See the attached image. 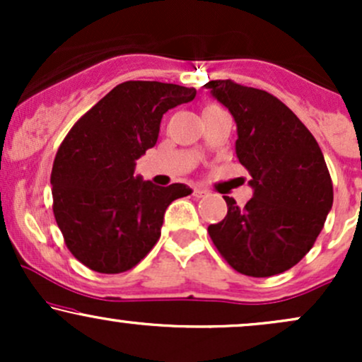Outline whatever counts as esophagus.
Segmentation results:
<instances>
[{
  "mask_svg": "<svg viewBox=\"0 0 362 362\" xmlns=\"http://www.w3.org/2000/svg\"><path fill=\"white\" fill-rule=\"evenodd\" d=\"M207 190L202 189V187H194V197H206Z\"/></svg>",
  "mask_w": 362,
  "mask_h": 362,
  "instance_id": "obj_1",
  "label": "esophagus"
}]
</instances>
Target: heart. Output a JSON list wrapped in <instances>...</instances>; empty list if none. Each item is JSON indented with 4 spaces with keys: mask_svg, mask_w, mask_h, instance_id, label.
Returning a JSON list of instances; mask_svg holds the SVG:
<instances>
[{
    "mask_svg": "<svg viewBox=\"0 0 362 362\" xmlns=\"http://www.w3.org/2000/svg\"><path fill=\"white\" fill-rule=\"evenodd\" d=\"M216 109H221V107L216 105V103H206L204 112H211V110H216ZM204 112H202V114H204Z\"/></svg>",
    "mask_w": 362,
    "mask_h": 362,
    "instance_id": "b5f03b06",
    "label": "heart"
}]
</instances>
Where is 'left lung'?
I'll list each match as a JSON object with an SVG mask.
<instances>
[{"label": "left lung", "instance_id": "1", "mask_svg": "<svg viewBox=\"0 0 362 362\" xmlns=\"http://www.w3.org/2000/svg\"><path fill=\"white\" fill-rule=\"evenodd\" d=\"M206 88L235 117L236 156L253 187L245 207L224 195L226 218L207 231L236 272L276 276L310 252L332 209L325 158L305 124L274 95L231 80L209 81Z\"/></svg>", "mask_w": 362, "mask_h": 362}]
</instances>
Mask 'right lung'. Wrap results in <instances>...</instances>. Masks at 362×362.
Instances as JSON below:
<instances>
[{"label": "right lung", "mask_w": 362, "mask_h": 362, "mask_svg": "<svg viewBox=\"0 0 362 362\" xmlns=\"http://www.w3.org/2000/svg\"><path fill=\"white\" fill-rule=\"evenodd\" d=\"M195 88L124 81L76 120L54 158L52 211L66 247L83 265L120 274L138 265L161 235L165 209L192 194L184 184L134 177L136 161L156 144L165 112Z\"/></svg>", "instance_id": "right-lung-1"}]
</instances>
